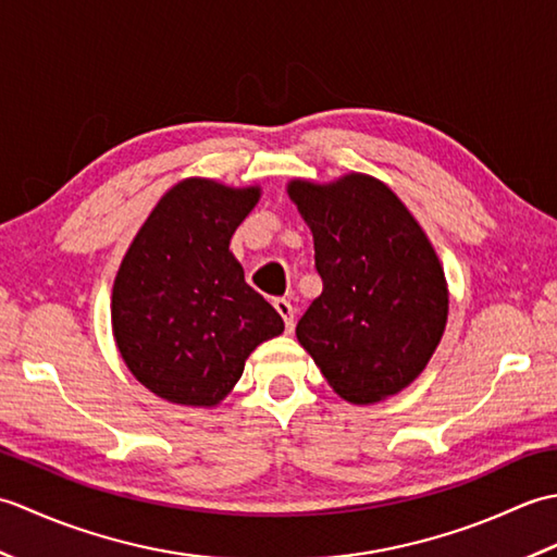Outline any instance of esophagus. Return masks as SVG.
<instances>
[{
  "label": "esophagus",
  "mask_w": 557,
  "mask_h": 557,
  "mask_svg": "<svg viewBox=\"0 0 557 557\" xmlns=\"http://www.w3.org/2000/svg\"><path fill=\"white\" fill-rule=\"evenodd\" d=\"M275 309L282 318H285L287 333H292V330H294V306L287 299H275Z\"/></svg>",
  "instance_id": "1"
}]
</instances>
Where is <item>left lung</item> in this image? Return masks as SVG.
<instances>
[{
  "label": "left lung",
  "mask_w": 557,
  "mask_h": 557,
  "mask_svg": "<svg viewBox=\"0 0 557 557\" xmlns=\"http://www.w3.org/2000/svg\"><path fill=\"white\" fill-rule=\"evenodd\" d=\"M289 198L313 232L318 297L297 337L354 405L397 395L443 337L447 285L431 242L389 188L366 174L294 180Z\"/></svg>",
  "instance_id": "8db88e82"
}]
</instances>
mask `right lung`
I'll return each mask as SVG.
<instances>
[{"label": "right lung", "instance_id": "right-lung-1", "mask_svg": "<svg viewBox=\"0 0 557 557\" xmlns=\"http://www.w3.org/2000/svg\"><path fill=\"white\" fill-rule=\"evenodd\" d=\"M260 188L186 180L150 212L116 272V347L150 393L212 407L230 393L260 342L285 330L282 315L246 285L230 251Z\"/></svg>", "mask_w": 557, "mask_h": 557}]
</instances>
